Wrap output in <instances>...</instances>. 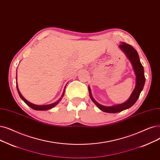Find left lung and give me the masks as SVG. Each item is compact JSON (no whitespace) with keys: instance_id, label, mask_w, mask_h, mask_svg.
<instances>
[{"instance_id":"1","label":"left lung","mask_w":160,"mask_h":160,"mask_svg":"<svg viewBox=\"0 0 160 160\" xmlns=\"http://www.w3.org/2000/svg\"><path fill=\"white\" fill-rule=\"evenodd\" d=\"M120 49L126 55L128 58L131 61V63L133 65L135 74L136 75V85L135 88L133 90V93H131L129 98L128 101L120 105H114L112 107H106L100 105L99 103L97 102L92 95L91 89L88 88L90 98L92 101L95 104V105L98 107L100 110L103 112H108V113H117L120 112L121 111H123L126 109H128L133 106L136 102L138 99V97L140 95V93L143 89L144 83H145V77L144 73V68L139 59V57L137 52L135 50V48L131 46L129 44H128L125 42H122L119 46Z\"/></svg>"}]
</instances>
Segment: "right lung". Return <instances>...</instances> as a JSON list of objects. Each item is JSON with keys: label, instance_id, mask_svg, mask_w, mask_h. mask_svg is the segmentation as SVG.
I'll list each match as a JSON object with an SVG mask.
<instances>
[{"label": "right lung", "instance_id": "add662e5", "mask_svg": "<svg viewBox=\"0 0 160 160\" xmlns=\"http://www.w3.org/2000/svg\"><path fill=\"white\" fill-rule=\"evenodd\" d=\"M16 81H17V80H16ZM16 86H17L18 92V93H19V97H21V99H22L29 107H30L31 108H32V109H34V110H49V109H51L52 108H53V107H55V105H57L58 104L59 102V101L61 100L62 97H63V95H64V93H65L64 92H65V89H64V92H63V95H62L61 98H60L58 101L52 103V104H50V105H34V104H32V103L30 102L29 101L26 100V99L24 98V97H23V95H22V94H21L20 92H19V89H18L17 82H16Z\"/></svg>", "mask_w": 160, "mask_h": 160}]
</instances>
